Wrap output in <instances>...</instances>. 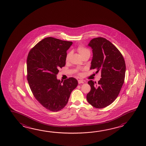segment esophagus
<instances>
[{
	"mask_svg": "<svg viewBox=\"0 0 146 146\" xmlns=\"http://www.w3.org/2000/svg\"><path fill=\"white\" fill-rule=\"evenodd\" d=\"M78 81V83H79V84H82V83H84V81H83V80H79Z\"/></svg>",
	"mask_w": 146,
	"mask_h": 146,
	"instance_id": "34e87169",
	"label": "esophagus"
}]
</instances>
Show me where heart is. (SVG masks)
I'll return each instance as SVG.
<instances>
[{"instance_id":"heart-1","label":"heart","mask_w":146,"mask_h":146,"mask_svg":"<svg viewBox=\"0 0 146 146\" xmlns=\"http://www.w3.org/2000/svg\"><path fill=\"white\" fill-rule=\"evenodd\" d=\"M77 50L78 51V52L80 54V56H82L83 54H84L85 53L90 52V50L88 49V48H86L83 45H79L78 48H77ZM70 55V53H67V54L66 56V60L67 61L68 60L69 58V56Z\"/></svg>"}]
</instances>
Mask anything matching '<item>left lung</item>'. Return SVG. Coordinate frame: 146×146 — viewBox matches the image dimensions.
Here are the masks:
<instances>
[{
	"instance_id": "1",
	"label": "left lung",
	"mask_w": 146,
	"mask_h": 146,
	"mask_svg": "<svg viewBox=\"0 0 146 146\" xmlns=\"http://www.w3.org/2000/svg\"><path fill=\"white\" fill-rule=\"evenodd\" d=\"M88 46L93 49L90 69L100 71L101 78L97 85L92 80L88 82L91 90L86 99L92 106L102 109L113 103L119 95L125 81V63L119 50L105 38H94Z\"/></svg>"
}]
</instances>
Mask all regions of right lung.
<instances>
[{
    "instance_id": "add662e5",
    "label": "right lung",
    "mask_w": 146,
    "mask_h": 146,
    "mask_svg": "<svg viewBox=\"0 0 146 146\" xmlns=\"http://www.w3.org/2000/svg\"><path fill=\"white\" fill-rule=\"evenodd\" d=\"M72 42L52 37L45 38L30 50L27 60V80L35 99L50 111L66 105L78 85L74 78L63 82L57 79L58 69L65 66L66 51Z\"/></svg>"
}]
</instances>
